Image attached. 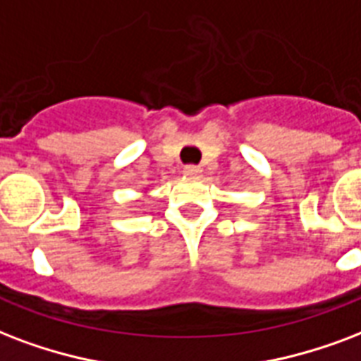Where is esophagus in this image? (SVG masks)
Wrapping results in <instances>:
<instances>
[{
    "label": "esophagus",
    "instance_id": "esophagus-1",
    "mask_svg": "<svg viewBox=\"0 0 361 361\" xmlns=\"http://www.w3.org/2000/svg\"><path fill=\"white\" fill-rule=\"evenodd\" d=\"M183 174L189 176V178H200L202 169H200V166H195V164H187L185 169H183Z\"/></svg>",
    "mask_w": 361,
    "mask_h": 361
}]
</instances>
